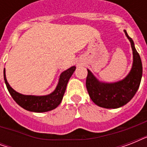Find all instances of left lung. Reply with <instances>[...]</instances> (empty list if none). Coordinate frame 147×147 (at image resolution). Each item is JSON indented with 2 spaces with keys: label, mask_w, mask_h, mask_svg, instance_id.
<instances>
[{
  "label": "left lung",
  "mask_w": 147,
  "mask_h": 147,
  "mask_svg": "<svg viewBox=\"0 0 147 147\" xmlns=\"http://www.w3.org/2000/svg\"><path fill=\"white\" fill-rule=\"evenodd\" d=\"M126 36L130 42L133 51V64L130 72L125 78L116 82H102L88 70L86 88L92 101L99 107L118 108L130 101L137 92L141 82L143 66L134 42L124 30Z\"/></svg>",
  "instance_id": "1"
}]
</instances>
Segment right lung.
Segmentation results:
<instances>
[{"label":"right lung","instance_id":"add662e5","mask_svg":"<svg viewBox=\"0 0 147 147\" xmlns=\"http://www.w3.org/2000/svg\"><path fill=\"white\" fill-rule=\"evenodd\" d=\"M76 69V66H71L65 71H62L59 76V82L55 89L52 93L47 95H26L16 92L7 82L5 69H3V78L8 92L17 105L29 111L42 113L55 109L60 105L69 78H71Z\"/></svg>","mask_w":147,"mask_h":147}]
</instances>
